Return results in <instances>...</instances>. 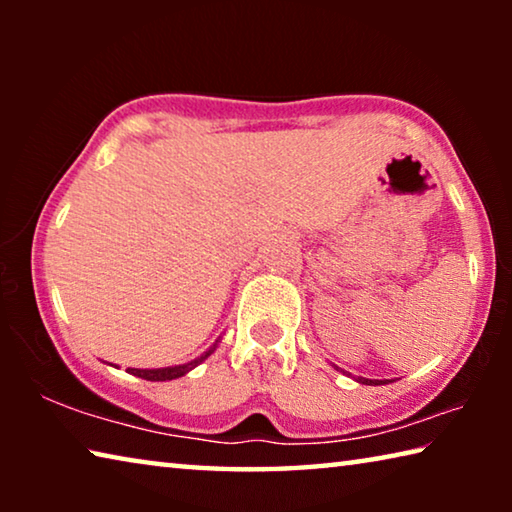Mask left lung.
Here are the masks:
<instances>
[{
    "label": "left lung",
    "instance_id": "1",
    "mask_svg": "<svg viewBox=\"0 0 512 512\" xmlns=\"http://www.w3.org/2000/svg\"><path fill=\"white\" fill-rule=\"evenodd\" d=\"M361 384H386V381H381V379H361Z\"/></svg>",
    "mask_w": 512,
    "mask_h": 512
}]
</instances>
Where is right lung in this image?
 <instances>
[{
  "instance_id": "right-lung-1",
  "label": "right lung",
  "mask_w": 512,
  "mask_h": 512,
  "mask_svg": "<svg viewBox=\"0 0 512 512\" xmlns=\"http://www.w3.org/2000/svg\"><path fill=\"white\" fill-rule=\"evenodd\" d=\"M219 343V341H216ZM216 343L212 345L210 350H207L203 357H198V359H194V361H189V363H185V366H173V368H155V370H137V368H128V372H131V375H135V377H142V379H146V381H167V379H176V377H183L185 372H189L192 368H196L198 363L201 361H205L207 357H210V354L214 352V348H216Z\"/></svg>"
}]
</instances>
